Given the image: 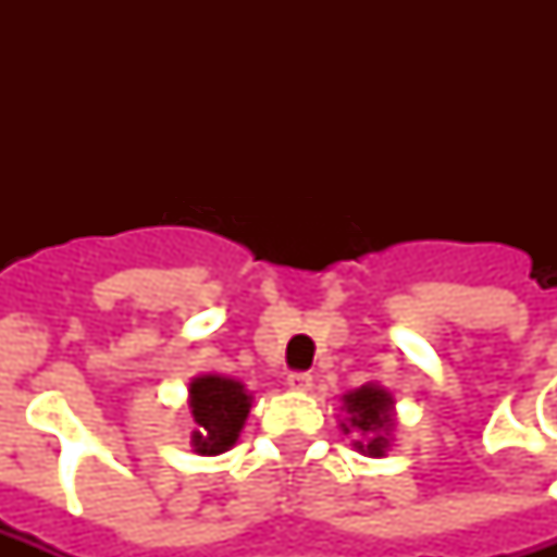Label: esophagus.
Here are the masks:
<instances>
[{
  "label": "esophagus",
  "instance_id": "obj_1",
  "mask_svg": "<svg viewBox=\"0 0 557 557\" xmlns=\"http://www.w3.org/2000/svg\"><path fill=\"white\" fill-rule=\"evenodd\" d=\"M286 384L288 389H295V393H306V389H312V375H309V372H288Z\"/></svg>",
  "mask_w": 557,
  "mask_h": 557
}]
</instances>
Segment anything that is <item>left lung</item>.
Returning <instances> with one entry per match:
<instances>
[{"label":"left lung","mask_w":557,"mask_h":557,"mask_svg":"<svg viewBox=\"0 0 557 557\" xmlns=\"http://www.w3.org/2000/svg\"><path fill=\"white\" fill-rule=\"evenodd\" d=\"M393 396L379 384H364L344 396L347 419L341 422L344 433H356V445L367 457H384L389 448V433L396 428L393 419Z\"/></svg>","instance_id":"1"}]
</instances>
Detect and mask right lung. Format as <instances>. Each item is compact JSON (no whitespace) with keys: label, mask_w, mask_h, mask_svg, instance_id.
Here are the masks:
<instances>
[{"label":"right lung","mask_w":557,"mask_h":557,"mask_svg":"<svg viewBox=\"0 0 557 557\" xmlns=\"http://www.w3.org/2000/svg\"><path fill=\"white\" fill-rule=\"evenodd\" d=\"M251 410V396L239 381L227 375H199L190 381V413L193 450L201 457H216L234 448Z\"/></svg>","instance_id":"1"}]
</instances>
